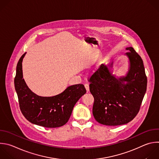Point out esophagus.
I'll list each match as a JSON object with an SVG mask.
<instances>
[{
	"label": "esophagus",
	"mask_w": 159,
	"mask_h": 159,
	"mask_svg": "<svg viewBox=\"0 0 159 159\" xmlns=\"http://www.w3.org/2000/svg\"><path fill=\"white\" fill-rule=\"evenodd\" d=\"M84 86H85V88L87 92H88L89 91V84H87V83L85 84H84Z\"/></svg>",
	"instance_id": "obj_1"
}]
</instances>
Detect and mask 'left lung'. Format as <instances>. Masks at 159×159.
<instances>
[{
	"instance_id": "obj_1",
	"label": "left lung",
	"mask_w": 159,
	"mask_h": 159,
	"mask_svg": "<svg viewBox=\"0 0 159 159\" xmlns=\"http://www.w3.org/2000/svg\"><path fill=\"white\" fill-rule=\"evenodd\" d=\"M129 59L126 76L117 78L102 64L89 79L90 92L94 98L92 113L100 124L116 126L129 123L138 114L147 90V79L140 56L133 47L126 48Z\"/></svg>"
}]
</instances>
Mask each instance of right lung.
<instances>
[{
  "label": "right lung",
  "instance_id": "obj_1",
  "mask_svg": "<svg viewBox=\"0 0 159 159\" xmlns=\"http://www.w3.org/2000/svg\"><path fill=\"white\" fill-rule=\"evenodd\" d=\"M26 53L20 58L14 79L20 109L30 122L47 128L59 127L69 120L75 104L86 93L83 84L68 87L63 92L53 97H41L27 85L22 73V62Z\"/></svg>",
  "mask_w": 159,
  "mask_h": 159
}]
</instances>
